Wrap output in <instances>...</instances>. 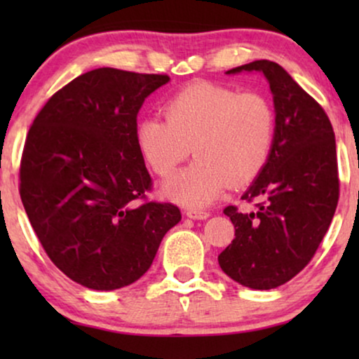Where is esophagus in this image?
I'll use <instances>...</instances> for the list:
<instances>
[{
    "label": "esophagus",
    "instance_id": "obj_1",
    "mask_svg": "<svg viewBox=\"0 0 359 359\" xmlns=\"http://www.w3.org/2000/svg\"><path fill=\"white\" fill-rule=\"evenodd\" d=\"M184 214L188 215L189 219H198V220H204L210 215L208 210H201V209H186Z\"/></svg>",
    "mask_w": 359,
    "mask_h": 359
}]
</instances>
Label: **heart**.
Masks as SVG:
<instances>
[{
    "label": "heart",
    "mask_w": 359,
    "mask_h": 359,
    "mask_svg": "<svg viewBox=\"0 0 359 359\" xmlns=\"http://www.w3.org/2000/svg\"><path fill=\"white\" fill-rule=\"evenodd\" d=\"M163 114L142 121L135 142L161 178L173 175L191 150L198 156L165 184V193L184 205L201 208L229 184H248L271 154L276 114L259 93L196 81L165 102Z\"/></svg>",
    "instance_id": "1"
}]
</instances>
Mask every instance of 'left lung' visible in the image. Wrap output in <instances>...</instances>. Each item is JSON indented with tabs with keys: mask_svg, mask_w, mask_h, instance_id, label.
Instances as JSON below:
<instances>
[{
	"mask_svg": "<svg viewBox=\"0 0 359 359\" xmlns=\"http://www.w3.org/2000/svg\"><path fill=\"white\" fill-rule=\"evenodd\" d=\"M263 72L273 93L276 129L271 154L242 196L253 209L227 205L235 238L219 255L222 271L242 286L266 291L301 273L316 255L335 214V134L323 107L269 60L227 73Z\"/></svg>",
	"mask_w": 359,
	"mask_h": 359,
	"instance_id": "1",
	"label": "left lung"
}]
</instances>
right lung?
<instances>
[{"label":"right lung","mask_w":359,"mask_h":359,"mask_svg":"<svg viewBox=\"0 0 359 359\" xmlns=\"http://www.w3.org/2000/svg\"><path fill=\"white\" fill-rule=\"evenodd\" d=\"M168 81L96 68L58 90L29 129L22 205L52 263L81 286L135 283L181 220L175 204L147 199L151 178L135 142L145 97Z\"/></svg>","instance_id":"right-lung-1"}]
</instances>
